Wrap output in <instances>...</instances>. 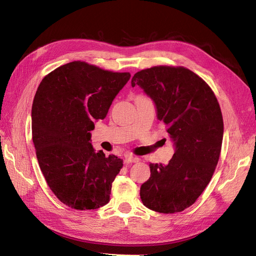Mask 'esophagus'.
<instances>
[{
  "label": "esophagus",
  "instance_id": "34e87169",
  "mask_svg": "<svg viewBox=\"0 0 256 256\" xmlns=\"http://www.w3.org/2000/svg\"><path fill=\"white\" fill-rule=\"evenodd\" d=\"M125 162L126 164H136V162H138V158L134 156H126Z\"/></svg>",
  "mask_w": 256,
  "mask_h": 256
}]
</instances>
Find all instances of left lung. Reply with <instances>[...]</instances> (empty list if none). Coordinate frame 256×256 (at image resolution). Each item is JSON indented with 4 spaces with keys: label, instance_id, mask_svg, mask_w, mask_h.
<instances>
[{
    "label": "left lung",
    "instance_id": "left-lung-1",
    "mask_svg": "<svg viewBox=\"0 0 256 256\" xmlns=\"http://www.w3.org/2000/svg\"><path fill=\"white\" fill-rule=\"evenodd\" d=\"M138 85L157 108L158 120L175 145L168 164H150L140 189L142 203L161 214H175L196 203L218 164L223 118L210 86L182 66H154L138 72Z\"/></svg>",
    "mask_w": 256,
    "mask_h": 256
}]
</instances>
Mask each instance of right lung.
Masks as SVG:
<instances>
[{
    "instance_id": "right-lung-1",
    "label": "right lung",
    "mask_w": 256,
    "mask_h": 256,
    "mask_svg": "<svg viewBox=\"0 0 256 256\" xmlns=\"http://www.w3.org/2000/svg\"><path fill=\"white\" fill-rule=\"evenodd\" d=\"M129 79V72L74 60L54 69L37 88L32 106L37 160L51 191L68 207L90 210L109 203L122 160L96 152L90 131Z\"/></svg>"
}]
</instances>
